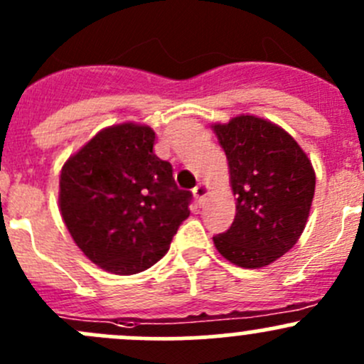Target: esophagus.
I'll use <instances>...</instances> for the list:
<instances>
[{"mask_svg":"<svg viewBox=\"0 0 364 364\" xmlns=\"http://www.w3.org/2000/svg\"><path fill=\"white\" fill-rule=\"evenodd\" d=\"M205 193H208V186H205L204 183H199V185H197L196 188H193V196H196L197 203H203Z\"/></svg>","mask_w":364,"mask_h":364,"instance_id":"34e87169","label":"esophagus"}]
</instances>
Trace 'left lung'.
Wrapping results in <instances>:
<instances>
[{
  "instance_id": "8db88e82",
  "label": "left lung",
  "mask_w": 364,
  "mask_h": 364,
  "mask_svg": "<svg viewBox=\"0 0 364 364\" xmlns=\"http://www.w3.org/2000/svg\"><path fill=\"white\" fill-rule=\"evenodd\" d=\"M227 155L236 216L213 236L216 250L241 267H264L291 250L306 225L315 172L299 144L280 127L255 116L215 124Z\"/></svg>"
}]
</instances>
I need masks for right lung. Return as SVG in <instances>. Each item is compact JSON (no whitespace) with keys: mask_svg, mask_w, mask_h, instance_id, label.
Instances as JSON below:
<instances>
[{"mask_svg":"<svg viewBox=\"0 0 364 364\" xmlns=\"http://www.w3.org/2000/svg\"><path fill=\"white\" fill-rule=\"evenodd\" d=\"M155 132L124 123L102 130L61 168L60 208L77 247L102 269L135 274L159 262L193 196L153 151Z\"/></svg>","mask_w":364,"mask_h":364,"instance_id":"right-lung-1","label":"right lung"}]
</instances>
